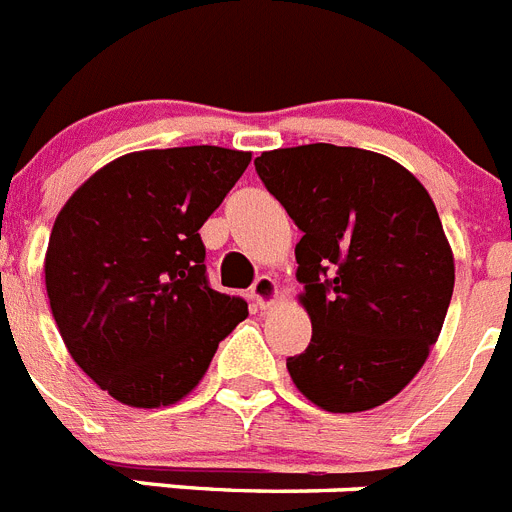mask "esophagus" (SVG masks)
<instances>
[{
  "label": "esophagus",
  "instance_id": "esophagus-1",
  "mask_svg": "<svg viewBox=\"0 0 512 512\" xmlns=\"http://www.w3.org/2000/svg\"><path fill=\"white\" fill-rule=\"evenodd\" d=\"M279 298V287L277 282H274L272 277H259L256 279V285L251 287V300L253 305L259 310H266L272 308L274 303H277Z\"/></svg>",
  "mask_w": 512,
  "mask_h": 512
}]
</instances>
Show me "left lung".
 <instances>
[{"label": "left lung", "instance_id": "1", "mask_svg": "<svg viewBox=\"0 0 512 512\" xmlns=\"http://www.w3.org/2000/svg\"><path fill=\"white\" fill-rule=\"evenodd\" d=\"M256 170L303 238L298 295L313 326L292 383L323 412H368L425 365L451 305L456 264L414 173L381 152L300 144Z\"/></svg>", "mask_w": 512, "mask_h": 512}]
</instances>
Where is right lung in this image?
I'll use <instances>...</instances> for the list:
<instances>
[{"instance_id": "add662e5", "label": "right lung", "mask_w": 512, "mask_h": 512, "mask_svg": "<svg viewBox=\"0 0 512 512\" xmlns=\"http://www.w3.org/2000/svg\"><path fill=\"white\" fill-rule=\"evenodd\" d=\"M251 152L196 144L129 152L82 183L48 238L46 292L72 360L116 401L160 409L189 396L248 316L207 285L199 227Z\"/></svg>"}]
</instances>
